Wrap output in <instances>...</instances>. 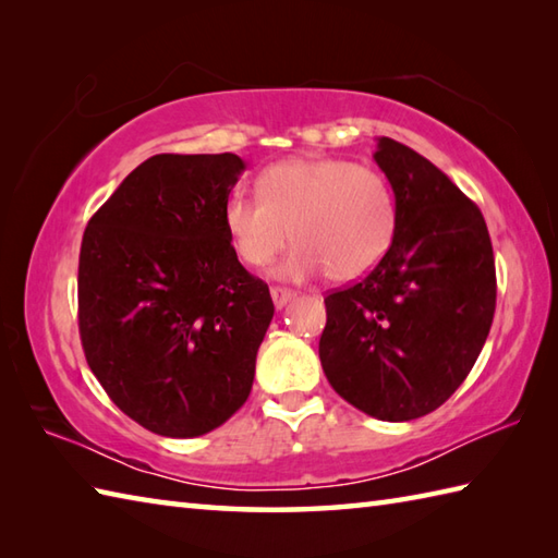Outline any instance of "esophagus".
I'll list each match as a JSON object with an SVG mask.
<instances>
[{
	"label": "esophagus",
	"mask_w": 558,
	"mask_h": 558,
	"mask_svg": "<svg viewBox=\"0 0 558 558\" xmlns=\"http://www.w3.org/2000/svg\"><path fill=\"white\" fill-rule=\"evenodd\" d=\"M270 298H272V304H276L278 310H282V306L294 300V292L288 290V288H278L276 286V288H270Z\"/></svg>",
	"instance_id": "1"
}]
</instances>
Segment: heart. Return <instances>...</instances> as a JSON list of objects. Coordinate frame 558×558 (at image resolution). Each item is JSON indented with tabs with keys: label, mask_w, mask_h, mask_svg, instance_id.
<instances>
[{
	"label": "heart",
	"mask_w": 558,
	"mask_h": 558,
	"mask_svg": "<svg viewBox=\"0 0 558 558\" xmlns=\"http://www.w3.org/2000/svg\"><path fill=\"white\" fill-rule=\"evenodd\" d=\"M222 220L236 256L266 266L282 260V278L304 280L326 270L336 282L372 272L398 230V206L388 180L366 165L340 158H290L258 174V196L234 192Z\"/></svg>",
	"instance_id": "obj_1"
}]
</instances>
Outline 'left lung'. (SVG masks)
Instances as JSON below:
<instances>
[{"mask_svg": "<svg viewBox=\"0 0 558 558\" xmlns=\"http://www.w3.org/2000/svg\"><path fill=\"white\" fill-rule=\"evenodd\" d=\"M374 160L396 194V240L360 282L328 292L318 357L350 405L410 422L441 408L480 357L494 248L482 210L436 165L388 136Z\"/></svg>", "mask_w": 558, "mask_h": 558, "instance_id": "obj_1", "label": "left lung"}]
</instances>
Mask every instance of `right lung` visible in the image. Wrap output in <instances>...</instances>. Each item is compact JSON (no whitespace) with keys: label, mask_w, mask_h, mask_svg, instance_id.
Returning <instances> with one entry per match:
<instances>
[{"label":"right lung","mask_w":558,"mask_h":558,"mask_svg":"<svg viewBox=\"0 0 558 558\" xmlns=\"http://www.w3.org/2000/svg\"><path fill=\"white\" fill-rule=\"evenodd\" d=\"M242 170L234 153L153 156L83 232L86 362L114 405L153 434H208L252 393L276 310L222 220Z\"/></svg>","instance_id":"add662e5"}]
</instances>
